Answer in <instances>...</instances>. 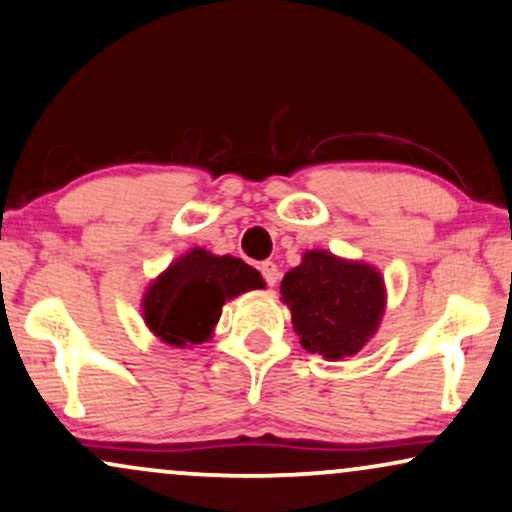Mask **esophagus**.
Wrapping results in <instances>:
<instances>
[{
  "label": "esophagus",
  "mask_w": 512,
  "mask_h": 512,
  "mask_svg": "<svg viewBox=\"0 0 512 512\" xmlns=\"http://www.w3.org/2000/svg\"><path fill=\"white\" fill-rule=\"evenodd\" d=\"M261 273H263V280L268 282V287H275L277 280H280V268H277L273 261L261 263Z\"/></svg>",
  "instance_id": "34e87169"
}]
</instances>
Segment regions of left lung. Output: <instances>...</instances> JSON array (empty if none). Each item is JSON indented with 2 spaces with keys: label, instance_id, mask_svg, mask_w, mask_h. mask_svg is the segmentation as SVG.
I'll list each match as a JSON object with an SVG mask.
<instances>
[{
  "label": "left lung",
  "instance_id": "8db88e82",
  "mask_svg": "<svg viewBox=\"0 0 512 512\" xmlns=\"http://www.w3.org/2000/svg\"><path fill=\"white\" fill-rule=\"evenodd\" d=\"M280 294L301 346L325 361L356 356L375 337L387 308L380 270L325 249L304 251L299 266L282 277Z\"/></svg>",
  "mask_w": 512,
  "mask_h": 512
}]
</instances>
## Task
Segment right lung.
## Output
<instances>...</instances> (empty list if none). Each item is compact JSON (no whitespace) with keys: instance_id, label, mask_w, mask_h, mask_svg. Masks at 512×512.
Returning a JSON list of instances; mask_svg holds the SVG:
<instances>
[{"instance_id":"add662e5","label":"right lung","mask_w":512,"mask_h":512,"mask_svg":"<svg viewBox=\"0 0 512 512\" xmlns=\"http://www.w3.org/2000/svg\"><path fill=\"white\" fill-rule=\"evenodd\" d=\"M263 287L261 273L242 258L216 256L194 246L144 289V325L159 342L192 349L211 339L225 301Z\"/></svg>"}]
</instances>
